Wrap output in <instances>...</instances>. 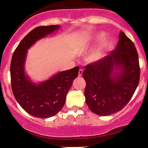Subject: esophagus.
Here are the masks:
<instances>
[{"instance_id": "1", "label": "esophagus", "mask_w": 148, "mask_h": 148, "mask_svg": "<svg viewBox=\"0 0 148 148\" xmlns=\"http://www.w3.org/2000/svg\"><path fill=\"white\" fill-rule=\"evenodd\" d=\"M82 74H83V69H80L79 70V73H78L79 77H81V76L82 75Z\"/></svg>"}]
</instances>
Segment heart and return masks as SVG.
<instances>
[{"mask_svg":"<svg viewBox=\"0 0 148 148\" xmlns=\"http://www.w3.org/2000/svg\"><path fill=\"white\" fill-rule=\"evenodd\" d=\"M103 36H104V34L103 33H100L99 34H97L95 36L91 38L88 41L87 45L88 46H91L93 44H95L96 41H99V39L102 38ZM110 44V40L105 39L104 40V41L102 43L100 46L97 48V49H95L94 51H92V53L89 54V56H88L87 59L89 62H97V61L99 60L102 57L103 55H104V50Z\"/></svg>","mask_w":148,"mask_h":148,"instance_id":"obj_1","label":"heart"}]
</instances>
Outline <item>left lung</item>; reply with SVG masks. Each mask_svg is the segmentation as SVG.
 <instances>
[{
    "label": "left lung",
    "instance_id": "left-lung-1",
    "mask_svg": "<svg viewBox=\"0 0 148 148\" xmlns=\"http://www.w3.org/2000/svg\"><path fill=\"white\" fill-rule=\"evenodd\" d=\"M116 49L110 55L85 66L84 97L92 112L107 116L122 110L138 86L140 69L134 43L122 32ZM114 69L120 73L112 75Z\"/></svg>",
    "mask_w": 148,
    "mask_h": 148
}]
</instances>
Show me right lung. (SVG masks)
<instances>
[{
	"label": "right lung",
	"instance_id": "1",
	"mask_svg": "<svg viewBox=\"0 0 148 148\" xmlns=\"http://www.w3.org/2000/svg\"><path fill=\"white\" fill-rule=\"evenodd\" d=\"M59 28L58 25L38 26L22 39L15 49L10 63V82L15 99L22 108L34 117L48 118L64 107L66 94L78 76L79 66L61 71L47 81L35 84L24 73L27 50L38 39Z\"/></svg>",
	"mask_w": 148,
	"mask_h": 148
}]
</instances>
